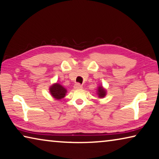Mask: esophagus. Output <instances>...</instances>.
I'll use <instances>...</instances> for the list:
<instances>
[{
  "label": "esophagus",
  "instance_id": "1",
  "mask_svg": "<svg viewBox=\"0 0 159 159\" xmlns=\"http://www.w3.org/2000/svg\"><path fill=\"white\" fill-rule=\"evenodd\" d=\"M83 88L82 85H80V83H76V84L74 85V88L75 89H81Z\"/></svg>",
  "mask_w": 159,
  "mask_h": 159
}]
</instances>
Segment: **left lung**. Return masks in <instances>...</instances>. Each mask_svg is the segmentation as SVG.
Returning <instances> with one entry per match:
<instances>
[{"label":"left lung","instance_id":"8db88e82","mask_svg":"<svg viewBox=\"0 0 159 159\" xmlns=\"http://www.w3.org/2000/svg\"><path fill=\"white\" fill-rule=\"evenodd\" d=\"M107 91L106 90V88H104L102 85H99L98 87V89H97V91H96L97 95H98V98H100V99L105 98V96L107 95Z\"/></svg>","mask_w":159,"mask_h":159}]
</instances>
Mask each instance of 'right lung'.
Instances as JSON below:
<instances>
[{
    "label": "right lung",
    "instance_id": "obj_1",
    "mask_svg": "<svg viewBox=\"0 0 159 159\" xmlns=\"http://www.w3.org/2000/svg\"><path fill=\"white\" fill-rule=\"evenodd\" d=\"M49 92L54 99L60 100L66 96L67 90L63 85L58 83H55L50 86Z\"/></svg>",
    "mask_w": 159,
    "mask_h": 159
}]
</instances>
